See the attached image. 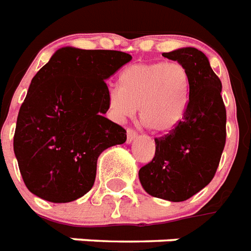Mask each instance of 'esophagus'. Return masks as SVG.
<instances>
[{
    "instance_id": "1",
    "label": "esophagus",
    "mask_w": 251,
    "mask_h": 251,
    "mask_svg": "<svg viewBox=\"0 0 251 251\" xmlns=\"http://www.w3.org/2000/svg\"><path fill=\"white\" fill-rule=\"evenodd\" d=\"M137 137V133L133 129H127V144H131Z\"/></svg>"
}]
</instances>
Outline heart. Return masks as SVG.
<instances>
[{"mask_svg": "<svg viewBox=\"0 0 251 251\" xmlns=\"http://www.w3.org/2000/svg\"><path fill=\"white\" fill-rule=\"evenodd\" d=\"M190 76L178 62L128 66L119 74L118 90L108 94V111L115 120L131 118L136 110L141 123L156 133L172 131L189 104Z\"/></svg>", "mask_w": 251, "mask_h": 251, "instance_id": "b5f03b06", "label": "heart"}]
</instances>
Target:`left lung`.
I'll return each mask as SVG.
<instances>
[{"label":"left lung","instance_id":"left-lung-1","mask_svg":"<svg viewBox=\"0 0 251 251\" xmlns=\"http://www.w3.org/2000/svg\"><path fill=\"white\" fill-rule=\"evenodd\" d=\"M185 66L190 76L188 110L172 132L156 139L153 160L139 171L147 193L171 202L190 199L212 181L226 140L221 80L208 56L195 47L163 52Z\"/></svg>","mask_w":251,"mask_h":251}]
</instances>
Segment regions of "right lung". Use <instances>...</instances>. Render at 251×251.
<instances>
[{
	"label": "right lung",
	"instance_id": "obj_1",
	"mask_svg": "<svg viewBox=\"0 0 251 251\" xmlns=\"http://www.w3.org/2000/svg\"><path fill=\"white\" fill-rule=\"evenodd\" d=\"M131 59L127 52L66 46L31 79L14 154L33 195L55 204L80 199L94 185L101 152L126 143V129L104 118V80Z\"/></svg>",
	"mask_w": 251,
	"mask_h": 251
}]
</instances>
